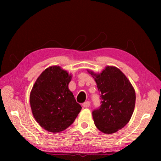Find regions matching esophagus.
I'll return each mask as SVG.
<instances>
[{
	"label": "esophagus",
	"instance_id": "esophagus-1",
	"mask_svg": "<svg viewBox=\"0 0 161 161\" xmlns=\"http://www.w3.org/2000/svg\"><path fill=\"white\" fill-rule=\"evenodd\" d=\"M83 107H86V108H88V107H90V105H91V103H90V102H88V101H87V102H85L84 103H83Z\"/></svg>",
	"mask_w": 161,
	"mask_h": 161
}]
</instances>
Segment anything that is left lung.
Masks as SVG:
<instances>
[{
  "mask_svg": "<svg viewBox=\"0 0 161 161\" xmlns=\"http://www.w3.org/2000/svg\"><path fill=\"white\" fill-rule=\"evenodd\" d=\"M87 71L94 78L101 93L102 104L93 111L95 125L106 134L117 132L129 122L134 111V88L117 67L106 66L100 73Z\"/></svg>",
  "mask_w": 161,
  "mask_h": 161,
  "instance_id": "left-lung-1",
  "label": "left lung"
}]
</instances>
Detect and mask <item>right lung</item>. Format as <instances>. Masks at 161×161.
I'll return each mask as SVG.
<instances>
[{"instance_id": "right-lung-1", "label": "right lung", "mask_w": 161, "mask_h": 161, "mask_svg": "<svg viewBox=\"0 0 161 161\" xmlns=\"http://www.w3.org/2000/svg\"><path fill=\"white\" fill-rule=\"evenodd\" d=\"M72 75L59 66H50L36 79L30 95L34 118L46 131L59 133L70 126L81 107L68 88Z\"/></svg>"}]
</instances>
